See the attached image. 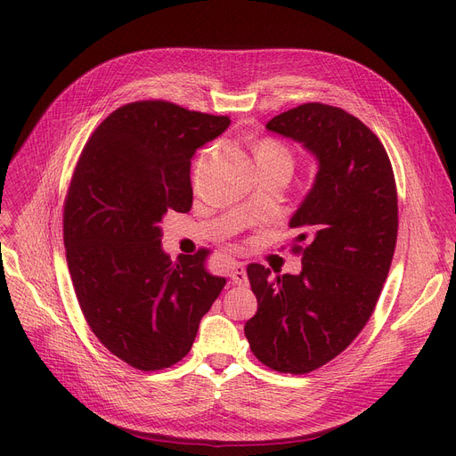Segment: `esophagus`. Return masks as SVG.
<instances>
[{"mask_svg": "<svg viewBox=\"0 0 456 456\" xmlns=\"http://www.w3.org/2000/svg\"><path fill=\"white\" fill-rule=\"evenodd\" d=\"M229 277H231V281H232L234 284L246 286V284H248V273H246L244 262L232 260V262H231V268H229Z\"/></svg>", "mask_w": 456, "mask_h": 456, "instance_id": "esophagus-1", "label": "esophagus"}]
</instances>
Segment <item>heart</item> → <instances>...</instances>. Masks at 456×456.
I'll list each match as a JSON object with an SVG mask.
<instances>
[{"label":"heart","mask_w":456,"mask_h":456,"mask_svg":"<svg viewBox=\"0 0 456 456\" xmlns=\"http://www.w3.org/2000/svg\"><path fill=\"white\" fill-rule=\"evenodd\" d=\"M279 153H286V155H289V151H286V150L281 146V143L272 142V140L262 142L260 146L256 148V157H260V155H279Z\"/></svg>","instance_id":"1"}]
</instances>
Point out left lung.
Instances as JSON below:
<instances>
[{
    "label": "left lung",
    "mask_w": 456,
    "mask_h": 456,
    "mask_svg": "<svg viewBox=\"0 0 456 456\" xmlns=\"http://www.w3.org/2000/svg\"><path fill=\"white\" fill-rule=\"evenodd\" d=\"M318 160L313 188L294 212L299 275L249 265L256 314L244 332L258 361L303 375L338 356L364 329L397 240V190L388 153L344 109L305 103L266 124Z\"/></svg>",
    "instance_id": "8db88e82"
}]
</instances>
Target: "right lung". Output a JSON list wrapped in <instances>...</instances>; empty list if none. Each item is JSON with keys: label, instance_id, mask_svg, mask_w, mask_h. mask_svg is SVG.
I'll list each match as a JSON object with an SVG mask.
<instances>
[{"label": "right lung", "instance_id": "right-lung-1", "mask_svg": "<svg viewBox=\"0 0 456 456\" xmlns=\"http://www.w3.org/2000/svg\"><path fill=\"white\" fill-rule=\"evenodd\" d=\"M229 124L170 102H134L103 119L77 160L62 218L68 270L92 332L136 370L186 356L225 286L205 268L208 249L172 262L160 222L167 210H190V160Z\"/></svg>", "mask_w": 456, "mask_h": 456}]
</instances>
